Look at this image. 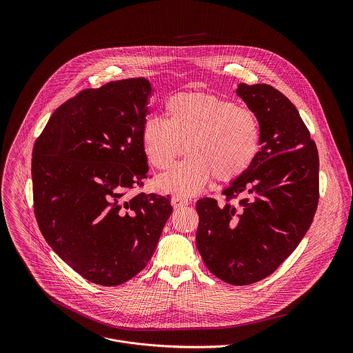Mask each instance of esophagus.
<instances>
[{
    "label": "esophagus",
    "instance_id": "1",
    "mask_svg": "<svg viewBox=\"0 0 353 353\" xmlns=\"http://www.w3.org/2000/svg\"><path fill=\"white\" fill-rule=\"evenodd\" d=\"M171 203H172V206H174L175 209H179V208L186 206V205L189 203V200H186V199H183V197H179V196H174V197L171 199Z\"/></svg>",
    "mask_w": 353,
    "mask_h": 353
}]
</instances>
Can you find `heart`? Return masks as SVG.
<instances>
[{
  "label": "heart",
  "mask_w": 353,
  "mask_h": 353,
  "mask_svg": "<svg viewBox=\"0 0 353 353\" xmlns=\"http://www.w3.org/2000/svg\"><path fill=\"white\" fill-rule=\"evenodd\" d=\"M167 119L144 121L141 140L152 164L168 170L186 151L192 154L157 179L159 186L192 196L214 176L219 182L239 179L259 152V123L249 108L203 92H179L165 101Z\"/></svg>",
  "instance_id": "obj_1"
}]
</instances>
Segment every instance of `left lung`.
Listing matches in <instances>:
<instances>
[{
    "label": "left lung",
    "instance_id": "1",
    "mask_svg": "<svg viewBox=\"0 0 353 353\" xmlns=\"http://www.w3.org/2000/svg\"><path fill=\"white\" fill-rule=\"evenodd\" d=\"M235 94L259 123L252 167L223 190L239 206L197 202L196 243L206 268L232 285L272 274L301 243L319 197V159L299 111L268 84H238Z\"/></svg>",
    "mask_w": 353,
    "mask_h": 353
}]
</instances>
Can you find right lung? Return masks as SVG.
<instances>
[{
    "label": "right lung",
    "mask_w": 353,
    "mask_h": 353,
    "mask_svg": "<svg viewBox=\"0 0 353 353\" xmlns=\"http://www.w3.org/2000/svg\"><path fill=\"white\" fill-rule=\"evenodd\" d=\"M151 83L144 77L84 90L51 115L32 151L39 230L74 272L114 287L151 259L172 206L140 193L148 175L141 140Z\"/></svg>",
    "instance_id": "1"
}]
</instances>
